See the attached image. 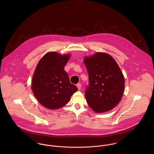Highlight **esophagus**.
Here are the masks:
<instances>
[{
  "mask_svg": "<svg viewBox=\"0 0 154 154\" xmlns=\"http://www.w3.org/2000/svg\"><path fill=\"white\" fill-rule=\"evenodd\" d=\"M76 87H78V90H80V89H81V87H82V85H81V84H78L76 85Z\"/></svg>",
  "mask_w": 154,
  "mask_h": 154,
  "instance_id": "esophagus-1",
  "label": "esophagus"
}]
</instances>
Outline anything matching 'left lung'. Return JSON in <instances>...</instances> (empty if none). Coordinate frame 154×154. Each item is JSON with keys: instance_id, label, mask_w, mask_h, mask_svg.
<instances>
[{"instance_id": "left-lung-1", "label": "left lung", "mask_w": 154, "mask_h": 154, "mask_svg": "<svg viewBox=\"0 0 154 154\" xmlns=\"http://www.w3.org/2000/svg\"><path fill=\"white\" fill-rule=\"evenodd\" d=\"M89 85L85 98L96 112L112 110L120 102L125 89V78L115 60L106 53L98 52L86 57Z\"/></svg>"}]
</instances>
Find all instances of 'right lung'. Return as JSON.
<instances>
[{
    "label": "right lung",
    "instance_id": "add662e5",
    "mask_svg": "<svg viewBox=\"0 0 154 154\" xmlns=\"http://www.w3.org/2000/svg\"><path fill=\"white\" fill-rule=\"evenodd\" d=\"M70 56L48 52L37 65L31 82L32 90L36 99L45 108L54 110L63 107L78 91L70 82L64 70Z\"/></svg>",
    "mask_w": 154,
    "mask_h": 154
}]
</instances>
